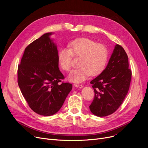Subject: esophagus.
<instances>
[{
	"label": "esophagus",
	"instance_id": "34e87169",
	"mask_svg": "<svg viewBox=\"0 0 148 148\" xmlns=\"http://www.w3.org/2000/svg\"><path fill=\"white\" fill-rule=\"evenodd\" d=\"M74 86L77 88H82L83 87V85L81 84H74Z\"/></svg>",
	"mask_w": 148,
	"mask_h": 148
}]
</instances>
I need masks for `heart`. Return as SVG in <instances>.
<instances>
[{"label":"heart","instance_id":"1","mask_svg":"<svg viewBox=\"0 0 148 148\" xmlns=\"http://www.w3.org/2000/svg\"><path fill=\"white\" fill-rule=\"evenodd\" d=\"M68 47H62L58 53L59 64L65 71L72 67L73 56L80 58L79 68L75 69L68 75L69 81L80 83L88 79L90 74L97 75L104 69L108 59L106 46L86 38H81L68 43Z\"/></svg>","mask_w":148,"mask_h":148}]
</instances>
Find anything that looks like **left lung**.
Instances as JSON below:
<instances>
[{"label": "left lung", "mask_w": 148, "mask_h": 148, "mask_svg": "<svg viewBox=\"0 0 148 148\" xmlns=\"http://www.w3.org/2000/svg\"><path fill=\"white\" fill-rule=\"evenodd\" d=\"M128 58L122 46L116 44L104 71L90 82L95 92L89 106L99 117L114 113L123 103L128 92L132 73Z\"/></svg>", "instance_id": "left-lung-1"}]
</instances>
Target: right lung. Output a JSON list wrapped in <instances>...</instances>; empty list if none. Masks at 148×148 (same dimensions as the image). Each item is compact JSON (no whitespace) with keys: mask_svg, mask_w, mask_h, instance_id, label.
<instances>
[{"mask_svg":"<svg viewBox=\"0 0 148 148\" xmlns=\"http://www.w3.org/2000/svg\"><path fill=\"white\" fill-rule=\"evenodd\" d=\"M46 33L30 43L25 50L18 66V84L22 95L35 113L51 116L63 105L73 86L60 82L58 49Z\"/></svg>","mask_w":148,"mask_h":148,"instance_id":"obj_1","label":"right lung"}]
</instances>
